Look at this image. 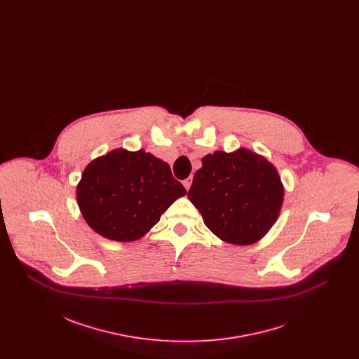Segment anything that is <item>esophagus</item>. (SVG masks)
<instances>
[{
  "mask_svg": "<svg viewBox=\"0 0 359 359\" xmlns=\"http://www.w3.org/2000/svg\"><path fill=\"white\" fill-rule=\"evenodd\" d=\"M191 183H192V177H187V179H184V180H183V186L186 187V189H189V187H191Z\"/></svg>",
  "mask_w": 359,
  "mask_h": 359,
  "instance_id": "obj_1",
  "label": "esophagus"
}]
</instances>
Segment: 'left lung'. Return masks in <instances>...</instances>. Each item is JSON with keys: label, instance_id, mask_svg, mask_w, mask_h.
Listing matches in <instances>:
<instances>
[{"label": "left lung", "instance_id": "obj_1", "mask_svg": "<svg viewBox=\"0 0 359 359\" xmlns=\"http://www.w3.org/2000/svg\"><path fill=\"white\" fill-rule=\"evenodd\" d=\"M188 198L205 224L219 238L250 245L276 222L284 188L273 165L246 149L215 152L202 158Z\"/></svg>", "mask_w": 359, "mask_h": 359}]
</instances>
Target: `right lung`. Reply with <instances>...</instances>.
<instances>
[{
    "mask_svg": "<svg viewBox=\"0 0 359 359\" xmlns=\"http://www.w3.org/2000/svg\"><path fill=\"white\" fill-rule=\"evenodd\" d=\"M187 191L167 163L144 151L117 149L91 161L76 188L91 229L113 241H136Z\"/></svg>",
    "mask_w": 359,
    "mask_h": 359,
    "instance_id": "add662e5",
    "label": "right lung"
}]
</instances>
